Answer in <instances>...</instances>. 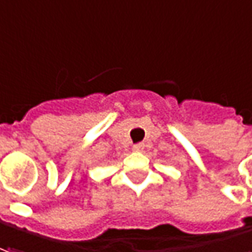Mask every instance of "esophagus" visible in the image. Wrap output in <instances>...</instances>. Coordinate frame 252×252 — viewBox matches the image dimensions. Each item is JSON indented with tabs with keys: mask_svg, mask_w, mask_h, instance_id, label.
Returning <instances> with one entry per match:
<instances>
[{
	"mask_svg": "<svg viewBox=\"0 0 252 252\" xmlns=\"http://www.w3.org/2000/svg\"><path fill=\"white\" fill-rule=\"evenodd\" d=\"M133 149L137 151V152H140V151H143L144 149V144H136V145L133 147Z\"/></svg>",
	"mask_w": 252,
	"mask_h": 252,
	"instance_id": "34e87169",
	"label": "esophagus"
}]
</instances>
